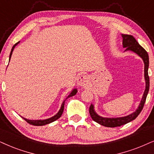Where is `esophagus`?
I'll list each match as a JSON object with an SVG mask.
<instances>
[{"instance_id": "esophagus-1", "label": "esophagus", "mask_w": 154, "mask_h": 154, "mask_svg": "<svg viewBox=\"0 0 154 154\" xmlns=\"http://www.w3.org/2000/svg\"><path fill=\"white\" fill-rule=\"evenodd\" d=\"M88 83V77L87 75H82L77 79V85L80 87H84Z\"/></svg>"}]
</instances>
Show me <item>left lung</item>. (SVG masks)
I'll return each mask as SVG.
<instances>
[{"instance_id": "obj_1", "label": "left lung", "mask_w": 154, "mask_h": 154, "mask_svg": "<svg viewBox=\"0 0 154 154\" xmlns=\"http://www.w3.org/2000/svg\"><path fill=\"white\" fill-rule=\"evenodd\" d=\"M122 38H123V41H122L123 48H126L124 51L134 52V53L138 54L143 60V63H144V78L146 81V89L137 109L135 112L130 114L129 115L122 116V117L108 118L101 116L97 114V112L94 110V105L91 104V106H89V114H90L91 119L94 122H96L97 123L100 124L102 126H106V127L120 126L135 119L140 114V112H141L142 109L143 107V105L145 104L146 99L148 92H149V74H148V69H149V54H148L147 52L138 43V42L133 36L130 35L124 34H122Z\"/></svg>"}]
</instances>
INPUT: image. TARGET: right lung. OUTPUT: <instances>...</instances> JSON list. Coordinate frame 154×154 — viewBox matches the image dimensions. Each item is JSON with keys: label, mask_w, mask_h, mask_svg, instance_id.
Masks as SVG:
<instances>
[{"label": "right lung", "mask_w": 154, "mask_h": 154, "mask_svg": "<svg viewBox=\"0 0 154 154\" xmlns=\"http://www.w3.org/2000/svg\"><path fill=\"white\" fill-rule=\"evenodd\" d=\"M19 42H20V41L17 42V43H15L14 45L13 46L12 49H11V53H10L9 61H10V60H11V55H12L13 51V50H14L15 47L19 43ZM77 89H74L70 93H69V94L68 95L67 97H66L65 100L63 102V104H62V105H61V107H60L59 112H58L57 114H55V115L52 116V117H50L49 119H42H42H40V120H30V119H25L24 117H23V116H22V118L23 119H25V121H26L28 123H29L30 124H32V125H34V126H43V125H46V124H48L50 123H52V122H54V121L58 119H59L60 116H62V114H63V113L64 106H65V102L66 100L69 98V97H71L74 96V95H75L76 94H77Z\"/></svg>", "instance_id": "1"}]
</instances>
